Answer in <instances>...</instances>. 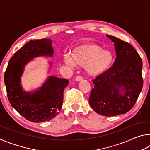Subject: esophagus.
I'll use <instances>...</instances> for the list:
<instances>
[{"instance_id": "esophagus-1", "label": "esophagus", "mask_w": 150, "mask_h": 150, "mask_svg": "<svg viewBox=\"0 0 150 150\" xmlns=\"http://www.w3.org/2000/svg\"><path fill=\"white\" fill-rule=\"evenodd\" d=\"M83 79V78L81 77V76H79V75L77 76V77H76V78H75L76 81H82Z\"/></svg>"}]
</instances>
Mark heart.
<instances>
[{
  "label": "heart",
  "instance_id": "b5f03b06",
  "mask_svg": "<svg viewBox=\"0 0 150 150\" xmlns=\"http://www.w3.org/2000/svg\"><path fill=\"white\" fill-rule=\"evenodd\" d=\"M71 57L64 55V62L69 66L85 67L87 74L97 76L107 71L114 62L112 53L103 50L95 44H83L73 50Z\"/></svg>",
  "mask_w": 150,
  "mask_h": 150
}]
</instances>
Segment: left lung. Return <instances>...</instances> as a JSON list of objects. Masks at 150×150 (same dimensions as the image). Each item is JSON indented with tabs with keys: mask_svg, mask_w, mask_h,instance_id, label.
Segmentation results:
<instances>
[{
	"mask_svg": "<svg viewBox=\"0 0 150 150\" xmlns=\"http://www.w3.org/2000/svg\"><path fill=\"white\" fill-rule=\"evenodd\" d=\"M114 42L116 58L113 66L93 80L89 104L106 116L125 114L135 105L143 87L142 60L128 42L106 35Z\"/></svg>",
	"mask_w": 150,
	"mask_h": 150,
	"instance_id": "left-lung-1",
	"label": "left lung"
}]
</instances>
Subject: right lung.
I'll return each instance as SVG.
<instances>
[{
  "mask_svg": "<svg viewBox=\"0 0 150 150\" xmlns=\"http://www.w3.org/2000/svg\"><path fill=\"white\" fill-rule=\"evenodd\" d=\"M52 40H31L15 53L4 73V83L10 103L20 115L32 122L50 120L62 107L63 91L69 84L65 79L50 76L41 87L26 92L20 85L24 67L33 58L53 56ZM52 64V63H50Z\"/></svg>",
  "mask_w": 150,
  "mask_h": 150,
  "instance_id": "right-lung-1",
  "label": "right lung"
}]
</instances>
